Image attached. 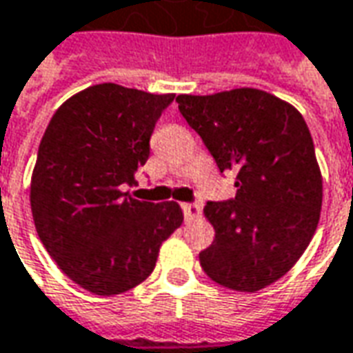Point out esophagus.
Listing matches in <instances>:
<instances>
[{"label": "esophagus", "instance_id": "34e87169", "mask_svg": "<svg viewBox=\"0 0 353 353\" xmlns=\"http://www.w3.org/2000/svg\"><path fill=\"white\" fill-rule=\"evenodd\" d=\"M182 212H184V219L192 221L194 217L200 215V205L198 204H182Z\"/></svg>", "mask_w": 353, "mask_h": 353}]
</instances>
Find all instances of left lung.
I'll use <instances>...</instances> for the list:
<instances>
[{
    "label": "left lung",
    "mask_w": 353,
    "mask_h": 353,
    "mask_svg": "<svg viewBox=\"0 0 353 353\" xmlns=\"http://www.w3.org/2000/svg\"><path fill=\"white\" fill-rule=\"evenodd\" d=\"M176 103L219 171L237 174L235 198L204 208L215 239L200 264L223 288L259 292L290 272L319 223L323 179L311 132L292 105L259 89L179 94Z\"/></svg>",
    "instance_id": "8db88e82"
}]
</instances>
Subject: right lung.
Listing matches in <instances>:
<instances>
[{
	"label": "right lung",
	"instance_id": "obj_1",
	"mask_svg": "<svg viewBox=\"0 0 353 353\" xmlns=\"http://www.w3.org/2000/svg\"><path fill=\"white\" fill-rule=\"evenodd\" d=\"M174 94L101 83L52 116L30 181L34 227L60 270L94 295L148 278L161 243L182 223L176 202H141L126 186L149 159V139Z\"/></svg>",
	"mask_w": 353,
	"mask_h": 353
}]
</instances>
